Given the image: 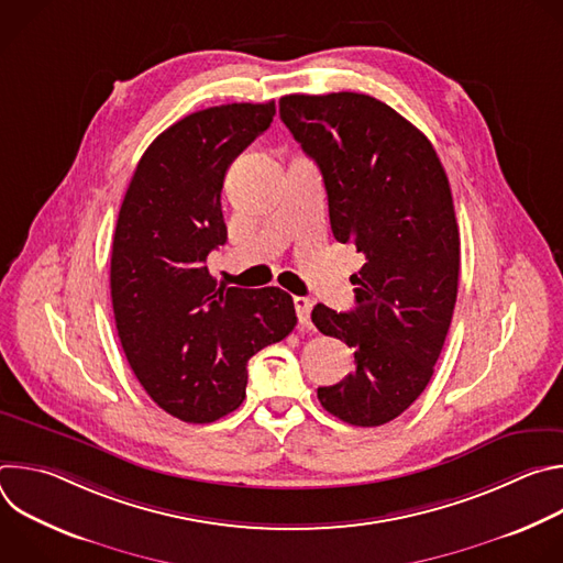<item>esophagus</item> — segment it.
Wrapping results in <instances>:
<instances>
[{
    "label": "esophagus",
    "instance_id": "34e87169",
    "mask_svg": "<svg viewBox=\"0 0 563 563\" xmlns=\"http://www.w3.org/2000/svg\"><path fill=\"white\" fill-rule=\"evenodd\" d=\"M311 300L305 298V296H294V309H296V316H298V323L300 325H311L309 323V313H311Z\"/></svg>",
    "mask_w": 563,
    "mask_h": 563
}]
</instances>
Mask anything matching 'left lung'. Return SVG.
<instances>
[{
  "label": "left lung",
  "mask_w": 563,
  "mask_h": 563,
  "mask_svg": "<svg viewBox=\"0 0 563 563\" xmlns=\"http://www.w3.org/2000/svg\"><path fill=\"white\" fill-rule=\"evenodd\" d=\"M280 120L323 174L330 224L365 265L356 307L318 302L313 325L354 347V372L318 387L350 426L374 428L421 396L443 350L459 289L461 240L452 191L432 142L365 93L285 96Z\"/></svg>",
  "instance_id": "left-lung-1"
}]
</instances>
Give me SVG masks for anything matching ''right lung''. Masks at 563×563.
<instances>
[{
	"mask_svg": "<svg viewBox=\"0 0 563 563\" xmlns=\"http://www.w3.org/2000/svg\"><path fill=\"white\" fill-rule=\"evenodd\" d=\"M274 115V102H240L178 120L148 144L120 207L111 252L118 336L146 394L185 423L233 412L247 361L296 328L280 287H224L207 269L227 243V169Z\"/></svg>",
	"mask_w": 563,
	"mask_h": 563,
	"instance_id": "right-lung-1",
	"label": "right lung"
}]
</instances>
